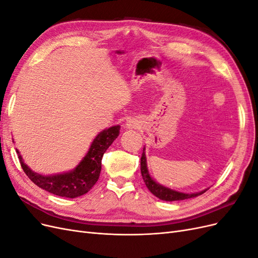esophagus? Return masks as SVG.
<instances>
[{
  "mask_svg": "<svg viewBox=\"0 0 258 258\" xmlns=\"http://www.w3.org/2000/svg\"><path fill=\"white\" fill-rule=\"evenodd\" d=\"M139 126H140V121L136 118H131V119L127 120V122H126L127 129H137V128H139Z\"/></svg>",
  "mask_w": 258,
  "mask_h": 258,
  "instance_id": "esophagus-1",
  "label": "esophagus"
}]
</instances>
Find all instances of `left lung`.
<instances>
[{
  "mask_svg": "<svg viewBox=\"0 0 258 258\" xmlns=\"http://www.w3.org/2000/svg\"><path fill=\"white\" fill-rule=\"evenodd\" d=\"M144 150H143V154L141 157V173H142V177L144 179V183H145L146 187L150 189V191L153 195H155L156 197L161 199V200H165V201H176V200H184V199L197 197V196H199V195H202L207 191V189H206V190H202L197 194H184V192H178V191L172 190L170 188H167V187H163V186L156 183L154 179L150 176V174H148Z\"/></svg>",
  "mask_w": 258,
  "mask_h": 258,
  "instance_id": "1",
  "label": "left lung"
}]
</instances>
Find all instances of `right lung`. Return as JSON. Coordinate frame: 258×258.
Wrapping results in <instances>:
<instances>
[{"mask_svg": "<svg viewBox=\"0 0 258 258\" xmlns=\"http://www.w3.org/2000/svg\"><path fill=\"white\" fill-rule=\"evenodd\" d=\"M119 126L103 130L96 137L87 155L73 171L63 174L45 176L30 170L17 151L22 170L35 185L60 197L76 198L88 192L97 183L101 172L103 154L119 135Z\"/></svg>", "mask_w": 258, "mask_h": 258, "instance_id": "right-lung-1", "label": "right lung"}]
</instances>
